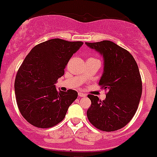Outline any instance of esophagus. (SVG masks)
Wrapping results in <instances>:
<instances>
[{"mask_svg": "<svg viewBox=\"0 0 157 157\" xmlns=\"http://www.w3.org/2000/svg\"><path fill=\"white\" fill-rule=\"evenodd\" d=\"M78 95H79V97H84L86 96V94H84V93H83V92H79Z\"/></svg>", "mask_w": 157, "mask_h": 157, "instance_id": "34e87169", "label": "esophagus"}]
</instances>
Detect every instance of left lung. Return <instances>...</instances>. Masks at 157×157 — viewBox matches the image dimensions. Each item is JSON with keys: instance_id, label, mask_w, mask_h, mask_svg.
Instances as JSON below:
<instances>
[{"instance_id": "obj_1", "label": "left lung", "mask_w": 157, "mask_h": 157, "mask_svg": "<svg viewBox=\"0 0 157 157\" xmlns=\"http://www.w3.org/2000/svg\"><path fill=\"white\" fill-rule=\"evenodd\" d=\"M85 44L103 56V72L99 84L108 90L103 101L97 96H87L91 100L88 120L102 131L120 130L131 121L140 100L142 81L137 63L129 51L112 41Z\"/></svg>"}]
</instances>
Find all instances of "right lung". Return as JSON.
<instances>
[{
  "instance_id": "1",
  "label": "right lung",
  "mask_w": 157,
  "mask_h": 157,
  "mask_svg": "<svg viewBox=\"0 0 157 157\" xmlns=\"http://www.w3.org/2000/svg\"><path fill=\"white\" fill-rule=\"evenodd\" d=\"M83 44L51 39L36 45L25 57L17 73L14 90L18 109L30 124L49 128L63 120L78 94L74 90L57 91L55 83Z\"/></svg>"
}]
</instances>
